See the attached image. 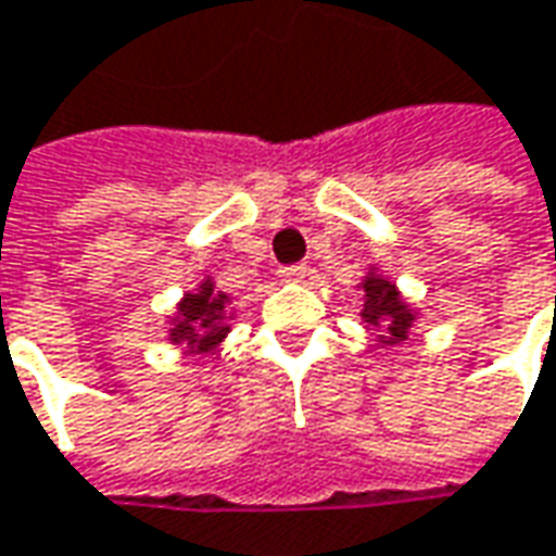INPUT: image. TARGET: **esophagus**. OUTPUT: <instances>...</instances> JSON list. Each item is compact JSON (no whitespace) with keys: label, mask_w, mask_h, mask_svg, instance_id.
<instances>
[{"label":"esophagus","mask_w":556,"mask_h":556,"mask_svg":"<svg viewBox=\"0 0 556 556\" xmlns=\"http://www.w3.org/2000/svg\"><path fill=\"white\" fill-rule=\"evenodd\" d=\"M306 275H309V268L306 266H285L278 271V278H281L285 285H300V281H306Z\"/></svg>","instance_id":"1"}]
</instances>
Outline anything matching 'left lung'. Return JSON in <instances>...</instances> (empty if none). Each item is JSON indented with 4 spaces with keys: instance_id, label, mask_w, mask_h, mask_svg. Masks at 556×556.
<instances>
[{
    "instance_id": "left-lung-1",
    "label": "left lung",
    "mask_w": 556,
    "mask_h": 556,
    "mask_svg": "<svg viewBox=\"0 0 556 556\" xmlns=\"http://www.w3.org/2000/svg\"><path fill=\"white\" fill-rule=\"evenodd\" d=\"M358 288H362V321L377 331V343L395 346L408 340V331L417 321V309L402 300L393 281L380 268H368Z\"/></svg>"
}]
</instances>
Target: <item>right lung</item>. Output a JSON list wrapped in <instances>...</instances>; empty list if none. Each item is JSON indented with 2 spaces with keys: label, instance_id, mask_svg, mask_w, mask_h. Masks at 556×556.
<instances>
[{
  "label": "right lung",
  "instance_id": "add662e5",
  "mask_svg": "<svg viewBox=\"0 0 556 556\" xmlns=\"http://www.w3.org/2000/svg\"><path fill=\"white\" fill-rule=\"evenodd\" d=\"M231 296L216 290V281L206 275L194 290H188L169 315V343H185L191 353H213L231 331Z\"/></svg>",
  "mask_w": 556,
  "mask_h": 556
}]
</instances>
